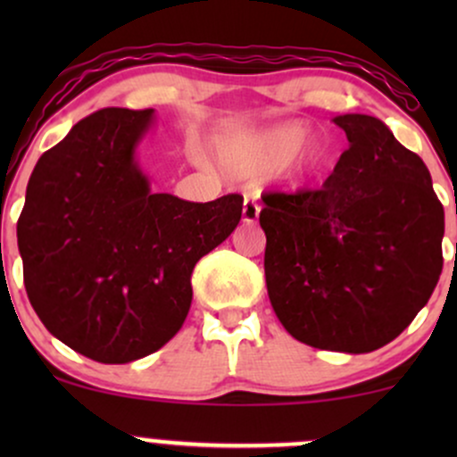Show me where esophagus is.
Instances as JSON below:
<instances>
[{
  "label": "esophagus",
  "mask_w": 457,
  "mask_h": 457,
  "mask_svg": "<svg viewBox=\"0 0 457 457\" xmlns=\"http://www.w3.org/2000/svg\"><path fill=\"white\" fill-rule=\"evenodd\" d=\"M260 217V206L255 199L245 197L243 202V223H255Z\"/></svg>",
  "instance_id": "1"
}]
</instances>
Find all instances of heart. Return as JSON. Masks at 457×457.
Masks as SVG:
<instances>
[{
  "label": "heart",
  "mask_w": 457,
  "mask_h": 457,
  "mask_svg": "<svg viewBox=\"0 0 457 457\" xmlns=\"http://www.w3.org/2000/svg\"><path fill=\"white\" fill-rule=\"evenodd\" d=\"M305 122H281L275 127L229 135L221 141L223 162L236 176L255 178L277 171L290 162L305 145Z\"/></svg>",
  "instance_id": "obj_1"
}]
</instances>
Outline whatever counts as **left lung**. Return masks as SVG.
Returning a JSON list of instances; mask_svg holds the SVG:
<instances>
[{
    "label": "left lung",
    "instance_id": "1",
    "mask_svg": "<svg viewBox=\"0 0 457 457\" xmlns=\"http://www.w3.org/2000/svg\"><path fill=\"white\" fill-rule=\"evenodd\" d=\"M333 122L348 150L324 185L262 197L264 275L292 337L361 354L426 307L443 270L445 211L426 162L385 122L365 113Z\"/></svg>",
    "mask_w": 457,
    "mask_h": 457
}]
</instances>
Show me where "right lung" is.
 Masks as SVG:
<instances>
[{
  "mask_svg": "<svg viewBox=\"0 0 457 457\" xmlns=\"http://www.w3.org/2000/svg\"><path fill=\"white\" fill-rule=\"evenodd\" d=\"M154 109L87 115L36 162L17 223L29 303L54 337L98 363H130L185 324L191 272L234 232L243 197L152 193L137 145Z\"/></svg>",
  "mask_w": 457,
  "mask_h": 457,
  "instance_id": "right-lung-1",
  "label": "right lung"
}]
</instances>
